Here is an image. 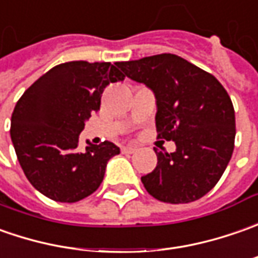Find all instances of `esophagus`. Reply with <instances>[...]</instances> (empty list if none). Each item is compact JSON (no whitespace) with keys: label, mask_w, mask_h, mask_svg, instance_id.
I'll return each mask as SVG.
<instances>
[{"label":"esophagus","mask_w":258,"mask_h":258,"mask_svg":"<svg viewBox=\"0 0 258 258\" xmlns=\"http://www.w3.org/2000/svg\"><path fill=\"white\" fill-rule=\"evenodd\" d=\"M136 150H137V148H136V147H133V146H125V147H122V148H121V151H122V153H127V154H131V153H134Z\"/></svg>","instance_id":"obj_1"}]
</instances>
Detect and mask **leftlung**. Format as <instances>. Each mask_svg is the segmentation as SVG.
Segmentation results:
<instances>
[{
	"instance_id": "1",
	"label": "left lung",
	"mask_w": 258,
	"mask_h": 258,
	"mask_svg": "<svg viewBox=\"0 0 258 258\" xmlns=\"http://www.w3.org/2000/svg\"><path fill=\"white\" fill-rule=\"evenodd\" d=\"M117 67L153 90L157 137L173 140L177 147L174 153L154 148L157 167L141 177L148 194L170 204L201 199L221 178L234 150L230 95L216 77L174 54L117 62Z\"/></svg>"
}]
</instances>
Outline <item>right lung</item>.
Listing matches in <instances>:
<instances>
[{
	"instance_id": "add662e5",
	"label": "right lung",
	"mask_w": 258,
	"mask_h": 258,
	"mask_svg": "<svg viewBox=\"0 0 258 258\" xmlns=\"http://www.w3.org/2000/svg\"><path fill=\"white\" fill-rule=\"evenodd\" d=\"M117 66V64H115ZM111 62L70 61L25 90L11 115V140L28 181L51 200L76 203L100 187L120 148L110 141L78 150L85 120L100 110L101 94L125 76Z\"/></svg>"
}]
</instances>
